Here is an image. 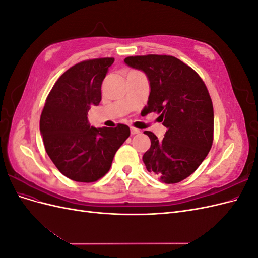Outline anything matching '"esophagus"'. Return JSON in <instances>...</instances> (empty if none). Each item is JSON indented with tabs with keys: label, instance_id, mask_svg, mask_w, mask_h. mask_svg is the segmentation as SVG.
I'll return each mask as SVG.
<instances>
[{
	"label": "esophagus",
	"instance_id": "esophagus-1",
	"mask_svg": "<svg viewBox=\"0 0 258 258\" xmlns=\"http://www.w3.org/2000/svg\"><path fill=\"white\" fill-rule=\"evenodd\" d=\"M130 131H131V135H138V134H140V130L136 129L134 127H130Z\"/></svg>",
	"mask_w": 258,
	"mask_h": 258
}]
</instances>
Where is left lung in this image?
I'll use <instances>...</instances> for the list:
<instances>
[{"label":"left lung","instance_id":"1","mask_svg":"<svg viewBox=\"0 0 258 258\" xmlns=\"http://www.w3.org/2000/svg\"><path fill=\"white\" fill-rule=\"evenodd\" d=\"M124 63L146 74L151 92L144 111L160 114L158 119L167 128L162 140L144 131L151 139L144 165L166 184L181 182L197 170L213 143V104L206 85L190 67L172 56L127 57Z\"/></svg>","mask_w":258,"mask_h":258}]
</instances>
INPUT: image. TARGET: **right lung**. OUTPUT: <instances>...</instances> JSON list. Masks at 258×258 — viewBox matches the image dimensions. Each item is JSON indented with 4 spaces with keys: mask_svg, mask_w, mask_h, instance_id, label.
Listing matches in <instances>:
<instances>
[{
    "mask_svg": "<svg viewBox=\"0 0 258 258\" xmlns=\"http://www.w3.org/2000/svg\"><path fill=\"white\" fill-rule=\"evenodd\" d=\"M114 58L82 61L62 74L46 99L40 130L46 153L64 176L91 183L104 176L130 136L126 124L95 128L88 111L101 101V85Z\"/></svg>",
    "mask_w": 258,
    "mask_h": 258,
    "instance_id": "add662e5",
    "label": "right lung"
}]
</instances>
